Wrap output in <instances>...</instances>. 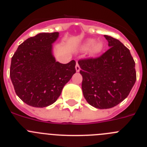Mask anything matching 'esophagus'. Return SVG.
<instances>
[{"mask_svg":"<svg viewBox=\"0 0 147 147\" xmlns=\"http://www.w3.org/2000/svg\"><path fill=\"white\" fill-rule=\"evenodd\" d=\"M76 72H79V71H80V67L78 63H76Z\"/></svg>","mask_w":147,"mask_h":147,"instance_id":"34e87169","label":"esophagus"}]
</instances>
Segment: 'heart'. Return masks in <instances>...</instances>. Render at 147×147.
<instances>
[{
    "mask_svg": "<svg viewBox=\"0 0 147 147\" xmlns=\"http://www.w3.org/2000/svg\"><path fill=\"white\" fill-rule=\"evenodd\" d=\"M96 40L93 38H88L85 40L80 45V49L82 51H87L89 48L90 54L92 56H95L98 54L102 51L104 49V43L102 41L96 42Z\"/></svg>",
    "mask_w": 147,
    "mask_h": 147,
    "instance_id": "heart-1",
    "label": "heart"
}]
</instances>
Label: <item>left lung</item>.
I'll return each instance as SVG.
<instances>
[{"mask_svg": "<svg viewBox=\"0 0 147 147\" xmlns=\"http://www.w3.org/2000/svg\"><path fill=\"white\" fill-rule=\"evenodd\" d=\"M110 49L98 58L78 62L84 97L98 109H109L124 101L136 81L134 59L119 40L104 35Z\"/></svg>", "mask_w": 147, "mask_h": 147, "instance_id": "left-lung-1", "label": "left lung"}]
</instances>
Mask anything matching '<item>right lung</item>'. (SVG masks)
<instances>
[{
  "label": "right lung",
  "mask_w": 147,
  "mask_h": 147,
  "mask_svg": "<svg viewBox=\"0 0 147 147\" xmlns=\"http://www.w3.org/2000/svg\"><path fill=\"white\" fill-rule=\"evenodd\" d=\"M59 32L40 33L18 46L11 57L10 78L18 96L28 105L45 107L57 100L76 73V62H57L52 44Z\"/></svg>",
  "instance_id": "1"
}]
</instances>
